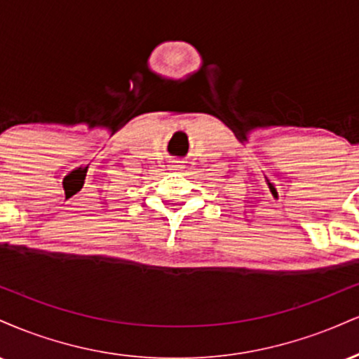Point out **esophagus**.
Returning a JSON list of instances; mask_svg holds the SVG:
<instances>
[{"instance_id":"obj_1","label":"esophagus","mask_w":359,"mask_h":359,"mask_svg":"<svg viewBox=\"0 0 359 359\" xmlns=\"http://www.w3.org/2000/svg\"><path fill=\"white\" fill-rule=\"evenodd\" d=\"M168 167H170V170H180V168H182L184 165L180 162H172Z\"/></svg>"}]
</instances>
